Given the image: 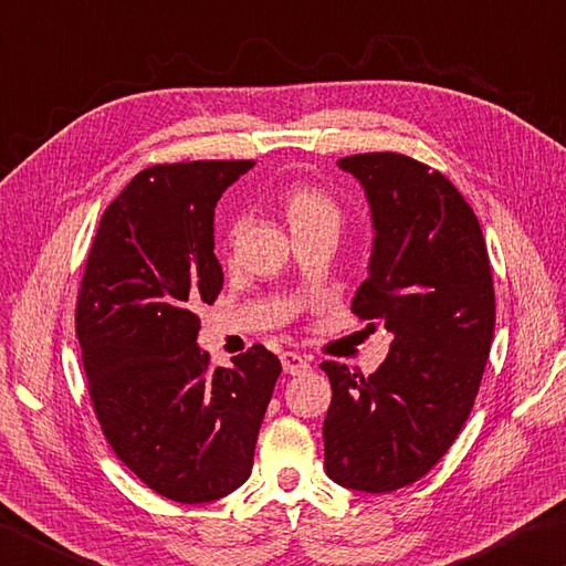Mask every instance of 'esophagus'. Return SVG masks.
Masks as SVG:
<instances>
[{
  "mask_svg": "<svg viewBox=\"0 0 566 566\" xmlns=\"http://www.w3.org/2000/svg\"><path fill=\"white\" fill-rule=\"evenodd\" d=\"M282 368L286 375H302V373H308L312 370V365H308V360L304 356H298V353L294 350H286L282 353Z\"/></svg>",
  "mask_w": 566,
  "mask_h": 566,
  "instance_id": "34e87169",
  "label": "esophagus"
}]
</instances>
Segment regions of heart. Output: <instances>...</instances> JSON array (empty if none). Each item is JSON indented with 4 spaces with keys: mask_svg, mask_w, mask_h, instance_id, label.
<instances>
[{
    "mask_svg": "<svg viewBox=\"0 0 566 566\" xmlns=\"http://www.w3.org/2000/svg\"><path fill=\"white\" fill-rule=\"evenodd\" d=\"M282 208L294 232L318 230V228L338 230L340 226V206L336 203V198L316 184L294 181L286 186L282 191ZM240 230H242L240 218L230 220L223 235V245L228 252L235 248Z\"/></svg>",
    "mask_w": 566,
    "mask_h": 566,
    "instance_id": "1",
    "label": "heart"
}]
</instances>
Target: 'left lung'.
<instances>
[{
	"instance_id": "left-lung-1",
	"label": "left lung",
	"mask_w": 566,
	"mask_h": 566,
	"mask_svg": "<svg viewBox=\"0 0 566 566\" xmlns=\"http://www.w3.org/2000/svg\"><path fill=\"white\" fill-rule=\"evenodd\" d=\"M373 210V258L350 312L392 343L365 378L324 360L331 481L390 493L444 457L479 395L495 326L489 250L473 208L444 174L395 151L338 159Z\"/></svg>"
}]
</instances>
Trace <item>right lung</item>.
<instances>
[{
    "label": "right lung",
    "instance_id": "obj_1",
    "mask_svg": "<svg viewBox=\"0 0 566 566\" xmlns=\"http://www.w3.org/2000/svg\"><path fill=\"white\" fill-rule=\"evenodd\" d=\"M250 159L139 171L99 218L75 304L87 392L117 459L176 503L218 501L248 481L282 373L260 343L210 368L196 308L223 290L218 198Z\"/></svg>",
    "mask_w": 566,
    "mask_h": 566
}]
</instances>
